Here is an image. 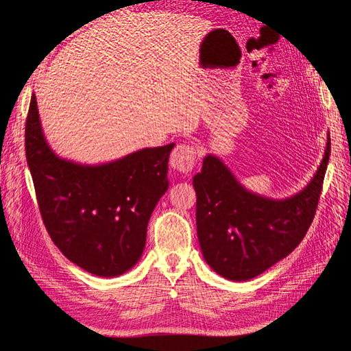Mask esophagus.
Listing matches in <instances>:
<instances>
[{
  "instance_id": "obj_1",
  "label": "esophagus",
  "mask_w": 351,
  "mask_h": 351,
  "mask_svg": "<svg viewBox=\"0 0 351 351\" xmlns=\"http://www.w3.org/2000/svg\"><path fill=\"white\" fill-rule=\"evenodd\" d=\"M195 162H196V147L192 145H186V143L177 145L171 152V156H169V164H171V167L183 174L192 171Z\"/></svg>"
}]
</instances>
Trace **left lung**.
I'll return each instance as SVG.
<instances>
[{"label": "left lung", "mask_w": 351, "mask_h": 351, "mask_svg": "<svg viewBox=\"0 0 351 351\" xmlns=\"http://www.w3.org/2000/svg\"><path fill=\"white\" fill-rule=\"evenodd\" d=\"M329 154L328 137L325 156L312 182L285 200L249 193L218 158L206 156L193 186L197 239L209 267L224 278L246 281L289 256L315 218Z\"/></svg>", "instance_id": "obj_1"}]
</instances>
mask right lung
Wrapping results in <instances>:
<instances>
[{"label":"right lung","instance_id":"obj_1","mask_svg":"<svg viewBox=\"0 0 351 351\" xmlns=\"http://www.w3.org/2000/svg\"><path fill=\"white\" fill-rule=\"evenodd\" d=\"M173 147H146L98 167L64 161L45 142L32 95L25 129L27 165L44 226L69 261L99 277H115L141 259L147 222L168 189Z\"/></svg>","mask_w":351,"mask_h":351}]
</instances>
